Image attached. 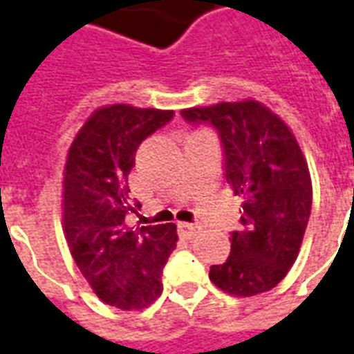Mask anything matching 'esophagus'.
<instances>
[{
    "instance_id": "obj_1",
    "label": "esophagus",
    "mask_w": 354,
    "mask_h": 354,
    "mask_svg": "<svg viewBox=\"0 0 354 354\" xmlns=\"http://www.w3.org/2000/svg\"><path fill=\"white\" fill-rule=\"evenodd\" d=\"M197 223H178V234L182 238H193L198 232Z\"/></svg>"
}]
</instances>
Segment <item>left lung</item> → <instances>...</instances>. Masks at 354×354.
<instances>
[{
  "instance_id": "left-lung-1",
  "label": "left lung",
  "mask_w": 354,
  "mask_h": 354,
  "mask_svg": "<svg viewBox=\"0 0 354 354\" xmlns=\"http://www.w3.org/2000/svg\"><path fill=\"white\" fill-rule=\"evenodd\" d=\"M182 116L219 133L227 184L242 197V227L230 232L229 259L210 266V279L232 297L274 289L297 261L311 214L310 170L297 138L253 99L193 106Z\"/></svg>"
}]
</instances>
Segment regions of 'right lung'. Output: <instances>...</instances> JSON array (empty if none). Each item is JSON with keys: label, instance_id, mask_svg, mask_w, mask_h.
Returning a JSON list of instances; mask_svg holds the SVG:
<instances>
[{"label": "right lung", "instance_id": "right-lung-1", "mask_svg": "<svg viewBox=\"0 0 354 354\" xmlns=\"http://www.w3.org/2000/svg\"><path fill=\"white\" fill-rule=\"evenodd\" d=\"M172 116L174 111L131 104L97 109L67 153L64 232L71 255L97 297L120 310H142L157 300L163 266L176 248L174 223L127 225L140 208L127 185L135 153Z\"/></svg>", "mask_w": 354, "mask_h": 354}]
</instances>
